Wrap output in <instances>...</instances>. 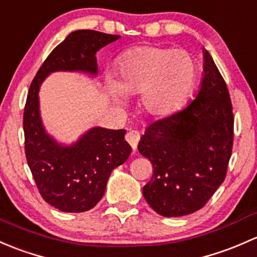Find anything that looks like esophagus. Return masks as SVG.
Returning <instances> with one entry per match:
<instances>
[{"label": "esophagus", "mask_w": 257, "mask_h": 257, "mask_svg": "<svg viewBox=\"0 0 257 257\" xmlns=\"http://www.w3.org/2000/svg\"><path fill=\"white\" fill-rule=\"evenodd\" d=\"M125 139L126 141L131 145L132 150L135 151L137 148V145H139V141H140V132L136 131V130H130L127 134H126Z\"/></svg>", "instance_id": "34e87169"}]
</instances>
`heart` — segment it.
Here are the masks:
<instances>
[{
    "label": "heart",
    "mask_w": 257,
    "mask_h": 257,
    "mask_svg": "<svg viewBox=\"0 0 257 257\" xmlns=\"http://www.w3.org/2000/svg\"><path fill=\"white\" fill-rule=\"evenodd\" d=\"M116 83L106 89L115 101L125 94H142L141 102L150 115L167 116L181 109L194 88L197 65L183 49L140 46L126 50L115 65Z\"/></svg>",
    "instance_id": "obj_1"
}]
</instances>
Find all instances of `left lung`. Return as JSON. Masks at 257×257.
Returning <instances> with one entry per match:
<instances>
[{
  "label": "left lung",
  "mask_w": 257,
  "mask_h": 257,
  "mask_svg": "<svg viewBox=\"0 0 257 257\" xmlns=\"http://www.w3.org/2000/svg\"><path fill=\"white\" fill-rule=\"evenodd\" d=\"M200 89L187 107L146 128L139 151L152 163L144 187L150 207L162 216L199 210L224 182L234 141V115L226 84L203 50Z\"/></svg>",
  "instance_id": "1"
}]
</instances>
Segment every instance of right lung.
<instances>
[{
  "label": "right lung",
  "instance_id": "1",
  "mask_svg": "<svg viewBox=\"0 0 257 257\" xmlns=\"http://www.w3.org/2000/svg\"><path fill=\"white\" fill-rule=\"evenodd\" d=\"M120 36L80 30L52 50L32 81L23 113L25 150L39 193L65 213L90 210L105 193L111 172L128 158L126 130L92 127L73 145H62L47 134L39 112V88L54 71L97 74L96 52Z\"/></svg>",
  "mask_w": 257,
  "mask_h": 257
}]
</instances>
